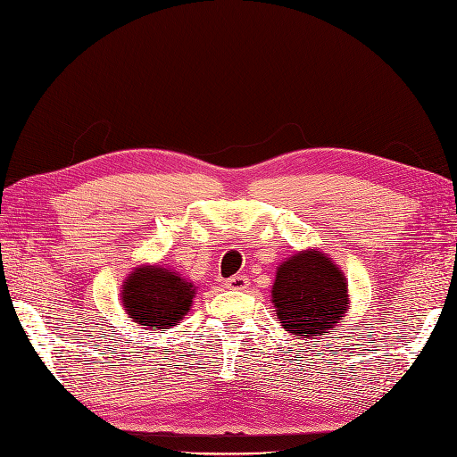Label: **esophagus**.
<instances>
[{
    "label": "esophagus",
    "mask_w": 457,
    "mask_h": 457,
    "mask_svg": "<svg viewBox=\"0 0 457 457\" xmlns=\"http://www.w3.org/2000/svg\"><path fill=\"white\" fill-rule=\"evenodd\" d=\"M225 285L230 290H245L250 287V280H248V277H244V275H234V277L227 278Z\"/></svg>",
    "instance_id": "34e87169"
}]
</instances>
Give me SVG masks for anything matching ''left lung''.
Here are the masks:
<instances>
[{
  "mask_svg": "<svg viewBox=\"0 0 457 457\" xmlns=\"http://www.w3.org/2000/svg\"><path fill=\"white\" fill-rule=\"evenodd\" d=\"M273 303L282 327L292 335L319 337L335 328L346 312V278L325 253L302 252L278 267Z\"/></svg>",
  "mask_w": 457,
  "mask_h": 457,
  "instance_id": "1",
  "label": "left lung"
}]
</instances>
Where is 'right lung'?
Wrapping results in <instances>:
<instances>
[{
    "instance_id": "right-lung-1",
    "label": "right lung",
    "mask_w": 457,
    "mask_h": 457,
    "mask_svg": "<svg viewBox=\"0 0 457 457\" xmlns=\"http://www.w3.org/2000/svg\"><path fill=\"white\" fill-rule=\"evenodd\" d=\"M195 288L163 267H140L122 287V305L147 328L175 327L188 313Z\"/></svg>"
}]
</instances>
